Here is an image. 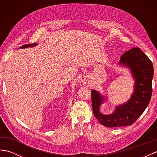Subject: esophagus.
Returning <instances> with one entry per match:
<instances>
[{
	"mask_svg": "<svg viewBox=\"0 0 157 157\" xmlns=\"http://www.w3.org/2000/svg\"><path fill=\"white\" fill-rule=\"evenodd\" d=\"M88 79L86 78H84L83 79H82V83H83V84H86V83L88 82Z\"/></svg>",
	"mask_w": 157,
	"mask_h": 157,
	"instance_id": "obj_1",
	"label": "esophagus"
}]
</instances>
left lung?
Segmentation results:
<instances>
[{
	"mask_svg": "<svg viewBox=\"0 0 157 157\" xmlns=\"http://www.w3.org/2000/svg\"><path fill=\"white\" fill-rule=\"evenodd\" d=\"M119 65L129 69L135 80L134 92L128 101L115 106L111 114L101 112V106L106 98L98 91L91 90L93 113L101 124L108 128L131 125L147 107L152 96L154 74L151 60L139 48H132L120 57Z\"/></svg>",
	"mask_w": 157,
	"mask_h": 157,
	"instance_id": "left-lung-1",
	"label": "left lung"
}]
</instances>
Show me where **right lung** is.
I'll use <instances>...</instances> for the list:
<instances>
[{
  "instance_id": "1",
  "label": "right lung",
  "mask_w": 157,
  "mask_h": 157,
  "mask_svg": "<svg viewBox=\"0 0 157 157\" xmlns=\"http://www.w3.org/2000/svg\"><path fill=\"white\" fill-rule=\"evenodd\" d=\"M37 46V43H34V44H25L23 45L20 47V48H28V47H34V46Z\"/></svg>"
}]
</instances>
